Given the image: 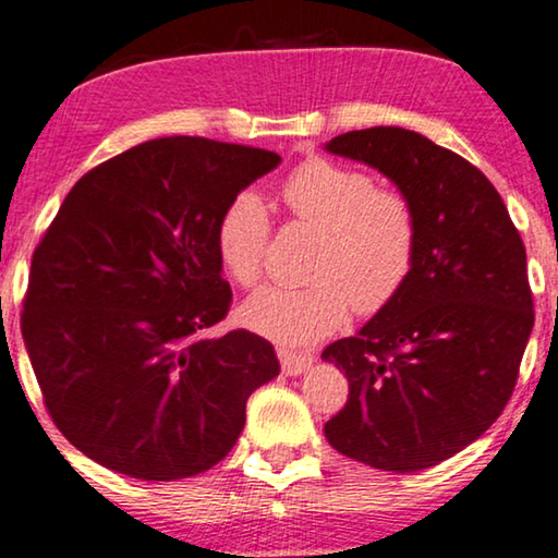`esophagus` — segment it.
Segmentation results:
<instances>
[{"mask_svg":"<svg viewBox=\"0 0 558 558\" xmlns=\"http://www.w3.org/2000/svg\"><path fill=\"white\" fill-rule=\"evenodd\" d=\"M279 353V361H281V368H284L287 376H300L305 374L310 366H313L315 356L313 353H296V351H289V349H277Z\"/></svg>","mask_w":558,"mask_h":558,"instance_id":"esophagus-1","label":"esophagus"}]
</instances>
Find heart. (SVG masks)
Instances as JSON below:
<instances>
[{
  "mask_svg": "<svg viewBox=\"0 0 558 558\" xmlns=\"http://www.w3.org/2000/svg\"><path fill=\"white\" fill-rule=\"evenodd\" d=\"M281 197L294 220L320 233L313 279L305 287H264L241 307L245 328L271 341L305 345L345 320L349 307L374 315L400 296L417 258V215L410 199L379 190L366 171L310 158L289 173ZM271 217L264 199L245 190L217 220L215 245L235 284L262 277Z\"/></svg>",
  "mask_w": 558,
  "mask_h": 558,
  "instance_id": "1",
  "label": "heart"
}]
</instances>
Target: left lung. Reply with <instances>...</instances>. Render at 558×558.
Instances as JSON below:
<instances>
[{"label": "left lung", "mask_w": 558, "mask_h": 558, "mask_svg": "<svg viewBox=\"0 0 558 558\" xmlns=\"http://www.w3.org/2000/svg\"><path fill=\"white\" fill-rule=\"evenodd\" d=\"M325 150L385 173L421 230L400 296L323 351L349 379L325 438L381 472H421L474 444L515 389L533 330L525 245L489 179L421 133L351 130Z\"/></svg>", "instance_id": "obj_1"}]
</instances>
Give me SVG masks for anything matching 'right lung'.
Returning <instances> with one entry per match:
<instances>
[{"label": "right lung", "mask_w": 558, "mask_h": 558, "mask_svg": "<svg viewBox=\"0 0 558 558\" xmlns=\"http://www.w3.org/2000/svg\"><path fill=\"white\" fill-rule=\"evenodd\" d=\"M279 163L264 148L158 137L66 194L33 253L23 338L56 428L92 461L173 482L235 446L279 361L256 332L209 336L233 300L215 233L228 202Z\"/></svg>", "instance_id": "1"}]
</instances>
